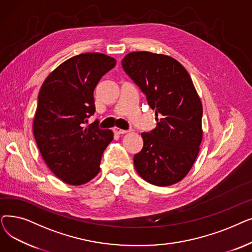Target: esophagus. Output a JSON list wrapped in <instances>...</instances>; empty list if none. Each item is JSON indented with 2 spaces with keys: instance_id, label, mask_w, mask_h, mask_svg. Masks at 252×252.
<instances>
[{
  "instance_id": "esophagus-1",
  "label": "esophagus",
  "mask_w": 252,
  "mask_h": 252,
  "mask_svg": "<svg viewBox=\"0 0 252 252\" xmlns=\"http://www.w3.org/2000/svg\"><path fill=\"white\" fill-rule=\"evenodd\" d=\"M113 131H114L115 134H117V135H123V134H126L127 133V130L122 129V128H119V127H114Z\"/></svg>"
}]
</instances>
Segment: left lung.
<instances>
[{
  "mask_svg": "<svg viewBox=\"0 0 252 252\" xmlns=\"http://www.w3.org/2000/svg\"><path fill=\"white\" fill-rule=\"evenodd\" d=\"M124 70L155 110L156 127L142 133V150L134 156L137 173L156 186H170L192 168L203 137L202 103L190 74L175 58L141 51L122 61Z\"/></svg>",
  "mask_w": 252,
  "mask_h": 252,
  "instance_id": "8db88e82",
  "label": "left lung"
}]
</instances>
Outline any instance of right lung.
I'll list each match as a JSON object with an SVG mask.
<instances>
[{"instance_id":"add662e5","label":"right lung","mask_w":252,"mask_h":252,"mask_svg":"<svg viewBox=\"0 0 252 252\" xmlns=\"http://www.w3.org/2000/svg\"><path fill=\"white\" fill-rule=\"evenodd\" d=\"M116 60L86 53L61 63L45 79L37 97L33 136L48 167L62 182L79 186L100 171L101 157L113 140L97 122L86 126L95 112L94 90Z\"/></svg>"}]
</instances>
